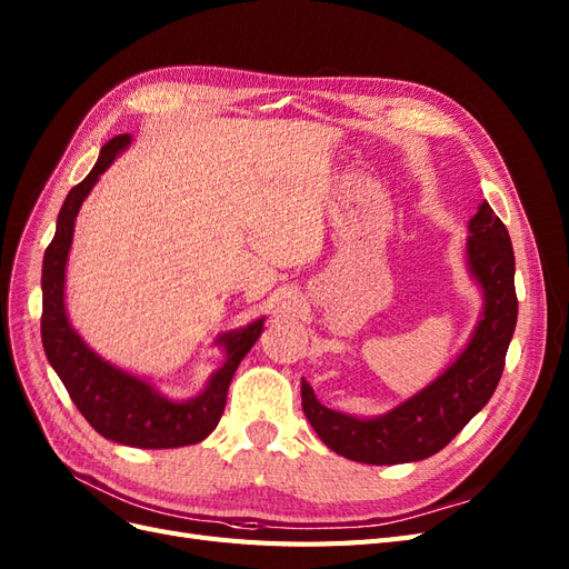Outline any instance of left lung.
Returning <instances> with one entry per match:
<instances>
[{
	"instance_id": "1",
	"label": "left lung",
	"mask_w": 569,
	"mask_h": 569,
	"mask_svg": "<svg viewBox=\"0 0 569 569\" xmlns=\"http://www.w3.org/2000/svg\"><path fill=\"white\" fill-rule=\"evenodd\" d=\"M468 268L485 293L482 320L457 362L421 393L377 419L327 409L301 381L303 415L337 455L360 463H407L433 457L489 402L501 379L518 320L516 259L508 230L487 202L468 223Z\"/></svg>"
}]
</instances>
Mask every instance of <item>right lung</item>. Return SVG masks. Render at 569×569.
<instances>
[{
  "label": "right lung",
  "mask_w": 569,
  "mask_h": 569,
  "mask_svg": "<svg viewBox=\"0 0 569 569\" xmlns=\"http://www.w3.org/2000/svg\"><path fill=\"white\" fill-rule=\"evenodd\" d=\"M129 141V133L110 139L101 148V158L87 179L68 192L61 211H58L56 234L44 251L42 266V346L70 400L93 426L96 433L112 442L143 449L183 447L204 440L217 428L234 369L261 337L263 320L221 337V343L226 346L223 367L211 377L198 398L186 402L167 400L150 383L98 358L74 335L63 303L66 263L72 244L74 217L89 190L96 186L98 176L112 164L114 154L124 150Z\"/></svg>",
  "instance_id": "obj_1"
}]
</instances>
